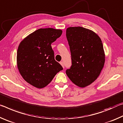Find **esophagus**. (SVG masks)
Instances as JSON below:
<instances>
[{
    "label": "esophagus",
    "mask_w": 123,
    "mask_h": 123,
    "mask_svg": "<svg viewBox=\"0 0 123 123\" xmlns=\"http://www.w3.org/2000/svg\"><path fill=\"white\" fill-rule=\"evenodd\" d=\"M60 65H61L62 66V67H63V68H64V63L63 62H60Z\"/></svg>",
    "instance_id": "esophagus-1"
}]
</instances>
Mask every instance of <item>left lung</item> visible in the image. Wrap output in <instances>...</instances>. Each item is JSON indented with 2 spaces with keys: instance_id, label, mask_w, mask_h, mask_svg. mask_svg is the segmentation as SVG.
<instances>
[{
  "instance_id": "8db88e82",
  "label": "left lung",
  "mask_w": 123,
  "mask_h": 123,
  "mask_svg": "<svg viewBox=\"0 0 123 123\" xmlns=\"http://www.w3.org/2000/svg\"><path fill=\"white\" fill-rule=\"evenodd\" d=\"M72 65L66 70L70 80L80 87L90 85L104 68L105 54L101 39L92 30L81 27L66 29Z\"/></svg>"
}]
</instances>
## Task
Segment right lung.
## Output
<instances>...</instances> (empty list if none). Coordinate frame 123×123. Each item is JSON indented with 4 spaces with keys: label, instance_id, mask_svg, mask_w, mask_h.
<instances>
[{
    "label": "right lung",
    "instance_id": "1",
    "mask_svg": "<svg viewBox=\"0 0 123 123\" xmlns=\"http://www.w3.org/2000/svg\"><path fill=\"white\" fill-rule=\"evenodd\" d=\"M60 29L40 28L20 43L17 52V65L26 82L37 88L47 86L63 70L54 59L51 44L62 34Z\"/></svg>",
    "mask_w": 123,
    "mask_h": 123
}]
</instances>
